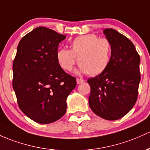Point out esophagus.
<instances>
[{"label": "esophagus", "instance_id": "esophagus-1", "mask_svg": "<svg viewBox=\"0 0 150 150\" xmlns=\"http://www.w3.org/2000/svg\"><path fill=\"white\" fill-rule=\"evenodd\" d=\"M76 82H77V84H80L82 83H83L84 80H82V79H79V78H77L76 80Z\"/></svg>", "mask_w": 150, "mask_h": 150}]
</instances>
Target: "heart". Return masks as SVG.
Returning <instances> with one entry per match:
<instances>
[{
  "mask_svg": "<svg viewBox=\"0 0 150 150\" xmlns=\"http://www.w3.org/2000/svg\"><path fill=\"white\" fill-rule=\"evenodd\" d=\"M70 50L62 48L57 52L60 67L70 71L78 59V74L88 73L95 76L104 72L110 63L112 45L106 38H100L95 34L79 36L73 40Z\"/></svg>",
  "mask_w": 150,
  "mask_h": 150,
  "instance_id": "obj_1",
  "label": "heart"
}]
</instances>
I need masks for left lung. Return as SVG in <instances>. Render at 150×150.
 Masks as SVG:
<instances>
[{
    "label": "left lung",
    "instance_id": "8db88e82",
    "mask_svg": "<svg viewBox=\"0 0 150 150\" xmlns=\"http://www.w3.org/2000/svg\"><path fill=\"white\" fill-rule=\"evenodd\" d=\"M112 45L110 63L104 72L89 78V105L95 114L116 120L130 111L137 101L140 82V57L134 44L112 28L103 30Z\"/></svg>",
    "mask_w": 150,
    "mask_h": 150
}]
</instances>
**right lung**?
<instances>
[{
    "instance_id": "add662e5",
    "label": "right lung",
    "mask_w": 150,
    "mask_h": 150,
    "mask_svg": "<svg viewBox=\"0 0 150 150\" xmlns=\"http://www.w3.org/2000/svg\"><path fill=\"white\" fill-rule=\"evenodd\" d=\"M66 35L36 28L19 42L13 64V88L20 109L40 124L58 120L65 114L67 98L76 86L75 78L57 60L59 43Z\"/></svg>"
}]
</instances>
